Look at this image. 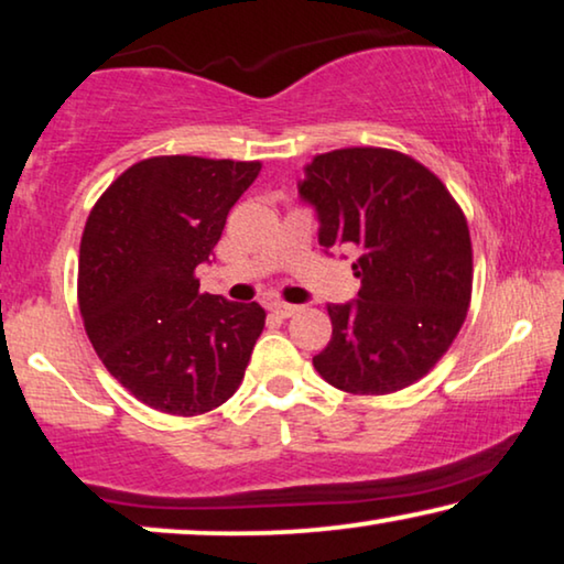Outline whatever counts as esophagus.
<instances>
[{
  "label": "esophagus",
  "mask_w": 564,
  "mask_h": 564,
  "mask_svg": "<svg viewBox=\"0 0 564 564\" xmlns=\"http://www.w3.org/2000/svg\"><path fill=\"white\" fill-rule=\"evenodd\" d=\"M269 307H272V313H274V315H280V318H292V315H295V313L300 311L297 305L282 303V300H276V303H272Z\"/></svg>",
  "instance_id": "34e87169"
}]
</instances>
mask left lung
Instances as JSON below:
<instances>
[{
  "mask_svg": "<svg viewBox=\"0 0 564 564\" xmlns=\"http://www.w3.org/2000/svg\"><path fill=\"white\" fill-rule=\"evenodd\" d=\"M300 195L323 249L359 253V300L328 305L330 341L313 367L351 395H390L436 367L473 297L467 218L438 176L408 153L354 145L318 153Z\"/></svg>",
  "mask_w": 564,
  "mask_h": 564,
  "instance_id": "8db88e82",
  "label": "left lung"
}]
</instances>
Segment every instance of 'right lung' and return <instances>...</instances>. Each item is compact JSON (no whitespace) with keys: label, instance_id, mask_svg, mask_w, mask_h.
Listing matches in <instances>:
<instances>
[{"label":"right lung","instance_id":"obj_1","mask_svg":"<svg viewBox=\"0 0 564 564\" xmlns=\"http://www.w3.org/2000/svg\"><path fill=\"white\" fill-rule=\"evenodd\" d=\"M261 161L153 156L91 207L79 246V311L115 380L153 411L199 415L226 403L264 330L259 303L199 292L230 207Z\"/></svg>","mask_w":564,"mask_h":564}]
</instances>
